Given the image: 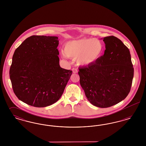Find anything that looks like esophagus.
<instances>
[{
    "label": "esophagus",
    "mask_w": 146,
    "mask_h": 146,
    "mask_svg": "<svg viewBox=\"0 0 146 146\" xmlns=\"http://www.w3.org/2000/svg\"><path fill=\"white\" fill-rule=\"evenodd\" d=\"M72 71H73V73H78V70L76 68H73L72 69Z\"/></svg>",
    "instance_id": "1"
}]
</instances>
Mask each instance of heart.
<instances>
[{"label":"heart","mask_w":146,"mask_h":146,"mask_svg":"<svg viewBox=\"0 0 146 146\" xmlns=\"http://www.w3.org/2000/svg\"><path fill=\"white\" fill-rule=\"evenodd\" d=\"M104 48L103 42L98 39L84 38L68 42L64 46L63 57L77 58V64L88 66L97 61Z\"/></svg>","instance_id":"1"}]
</instances>
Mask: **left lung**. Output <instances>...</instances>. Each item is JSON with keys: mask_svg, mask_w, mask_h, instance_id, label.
<instances>
[{"mask_svg": "<svg viewBox=\"0 0 146 146\" xmlns=\"http://www.w3.org/2000/svg\"><path fill=\"white\" fill-rule=\"evenodd\" d=\"M104 55L80 67V84L91 104L107 108L124 100L131 89L133 68L129 49L114 36L103 38Z\"/></svg>", "mask_w": 146, "mask_h": 146, "instance_id": "8db88e82", "label": "left lung"}]
</instances>
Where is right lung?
<instances>
[{"label":"right lung","instance_id":"add662e5","mask_svg":"<svg viewBox=\"0 0 146 146\" xmlns=\"http://www.w3.org/2000/svg\"><path fill=\"white\" fill-rule=\"evenodd\" d=\"M58 38L32 35L15 50L10 78L15 94L23 102L45 107L62 96L72 71L60 66Z\"/></svg>","mask_w":146,"mask_h":146}]
</instances>
